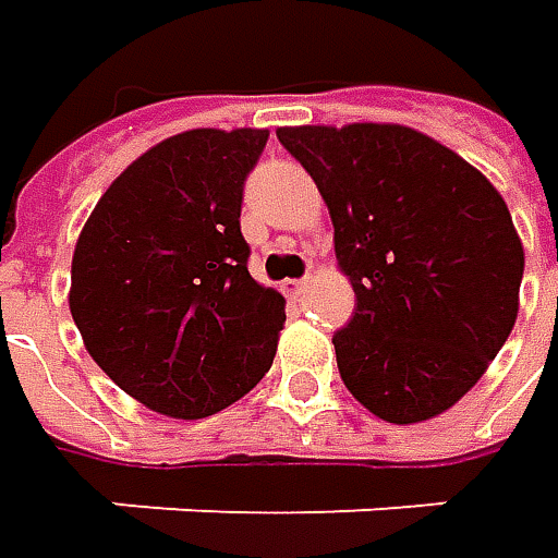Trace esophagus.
I'll use <instances>...</instances> for the list:
<instances>
[{
    "instance_id": "34e87169",
    "label": "esophagus",
    "mask_w": 558,
    "mask_h": 558,
    "mask_svg": "<svg viewBox=\"0 0 558 558\" xmlns=\"http://www.w3.org/2000/svg\"><path fill=\"white\" fill-rule=\"evenodd\" d=\"M304 289H307V279H286V282H282V291H286V294H301Z\"/></svg>"
}]
</instances>
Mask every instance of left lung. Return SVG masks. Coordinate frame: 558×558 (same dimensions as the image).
<instances>
[{"label":"left lung","mask_w":558,"mask_h":558,"mask_svg":"<svg viewBox=\"0 0 558 558\" xmlns=\"http://www.w3.org/2000/svg\"><path fill=\"white\" fill-rule=\"evenodd\" d=\"M335 226L354 316L332 338L348 391L413 425L487 373L519 316L522 239L500 192L438 140L400 123L279 126Z\"/></svg>","instance_id":"8db88e82"}]
</instances>
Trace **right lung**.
Here are the masks:
<instances>
[{"label": "right lung", "instance_id": "1", "mask_svg": "<svg viewBox=\"0 0 558 558\" xmlns=\"http://www.w3.org/2000/svg\"><path fill=\"white\" fill-rule=\"evenodd\" d=\"M269 130H185L130 163L83 226L71 316L105 375L148 410L204 418L272 366L286 298L251 279L242 185Z\"/></svg>", "mask_w": 558, "mask_h": 558}]
</instances>
